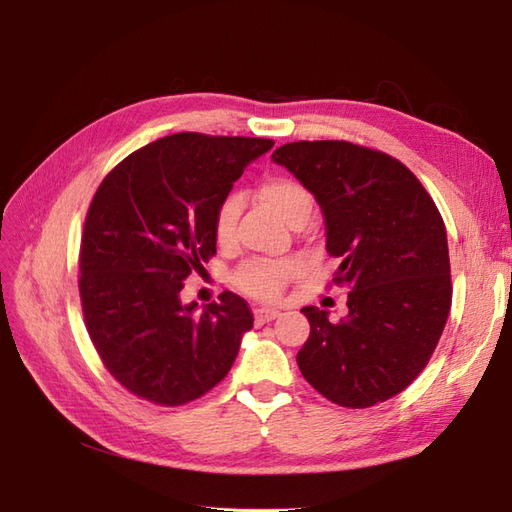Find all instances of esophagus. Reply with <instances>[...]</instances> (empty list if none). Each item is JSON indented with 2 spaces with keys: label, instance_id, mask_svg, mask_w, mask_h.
I'll return each mask as SVG.
<instances>
[{
  "label": "esophagus",
  "instance_id": "34e87169",
  "mask_svg": "<svg viewBox=\"0 0 512 512\" xmlns=\"http://www.w3.org/2000/svg\"><path fill=\"white\" fill-rule=\"evenodd\" d=\"M277 316H280V309H273V307H256L254 309V318H256L258 327H262V324L275 320Z\"/></svg>",
  "mask_w": 512,
  "mask_h": 512
}]
</instances>
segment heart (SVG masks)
Masks as SVG:
<instances>
[{"instance_id":"1","label":"heart","mask_w":512,"mask_h":512,"mask_svg":"<svg viewBox=\"0 0 512 512\" xmlns=\"http://www.w3.org/2000/svg\"><path fill=\"white\" fill-rule=\"evenodd\" d=\"M260 203L265 205L271 213H275L282 222L290 224L297 215H309L312 211V196H309L305 185L299 181L288 179V177H271L260 183L258 188ZM241 211V198L237 194L226 196L222 205L215 213V239L222 245H228L235 237V224ZM301 271V260L299 258H286V260H254L243 265L237 275L235 282L237 286L252 294L258 299H275L282 288L292 280L294 275Z\"/></svg>"}]
</instances>
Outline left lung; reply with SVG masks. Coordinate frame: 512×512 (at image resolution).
Returning a JSON list of instances; mask_svg holds the SVG:
<instances>
[{
    "mask_svg": "<svg viewBox=\"0 0 512 512\" xmlns=\"http://www.w3.org/2000/svg\"><path fill=\"white\" fill-rule=\"evenodd\" d=\"M320 205L335 282L348 292L337 322L303 307V378L333 404L369 408L421 374L451 312V260L442 215L410 170L346 141H299L273 151Z\"/></svg>",
    "mask_w": 512,
    "mask_h": 512,
    "instance_id": "left-lung-1",
    "label": "left lung"
}]
</instances>
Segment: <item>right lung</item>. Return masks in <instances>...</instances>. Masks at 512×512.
<instances>
[{"mask_svg": "<svg viewBox=\"0 0 512 512\" xmlns=\"http://www.w3.org/2000/svg\"><path fill=\"white\" fill-rule=\"evenodd\" d=\"M269 138L170 134L119 162L91 200L81 241V301L106 369L134 395L181 406L235 363L250 307L222 292L196 314L188 275L215 254V213Z\"/></svg>", "mask_w": 512, "mask_h": 512, "instance_id": "1", "label": "right lung"}]
</instances>
